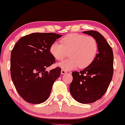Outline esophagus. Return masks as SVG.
<instances>
[{
	"label": "esophagus",
	"mask_w": 125,
	"mask_h": 125,
	"mask_svg": "<svg viewBox=\"0 0 125 125\" xmlns=\"http://www.w3.org/2000/svg\"><path fill=\"white\" fill-rule=\"evenodd\" d=\"M67 73V71H66L65 70H64V69H62V71H61V73H62V74H66Z\"/></svg>",
	"instance_id": "34e87169"
}]
</instances>
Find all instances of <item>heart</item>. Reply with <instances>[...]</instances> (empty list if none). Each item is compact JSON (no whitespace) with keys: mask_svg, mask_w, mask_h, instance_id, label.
Returning a JSON list of instances; mask_svg holds the SVG:
<instances>
[{"mask_svg":"<svg viewBox=\"0 0 125 125\" xmlns=\"http://www.w3.org/2000/svg\"><path fill=\"white\" fill-rule=\"evenodd\" d=\"M61 44L54 42L50 47V53L56 61H62L67 56L69 58L58 64L65 71L77 67L84 69L93 63L98 52V44L94 37L78 33L68 35L60 40Z\"/></svg>","mask_w":125,"mask_h":125,"instance_id":"obj_1","label":"heart"}]
</instances>
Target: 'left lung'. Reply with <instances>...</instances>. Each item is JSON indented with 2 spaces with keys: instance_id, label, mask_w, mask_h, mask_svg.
<instances>
[{
  "instance_id": "obj_1",
  "label": "left lung",
  "mask_w": 125,
  "mask_h": 125,
  "mask_svg": "<svg viewBox=\"0 0 125 125\" xmlns=\"http://www.w3.org/2000/svg\"><path fill=\"white\" fill-rule=\"evenodd\" d=\"M98 44V53L93 63L83 71L73 72L70 84L71 95L78 102L90 104L101 98L108 88L113 73L112 49L100 33L84 31Z\"/></svg>"
}]
</instances>
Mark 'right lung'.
Listing matches in <instances>:
<instances>
[{"label": "right lung", "mask_w": 125, "mask_h": 125, "mask_svg": "<svg viewBox=\"0 0 125 125\" xmlns=\"http://www.w3.org/2000/svg\"><path fill=\"white\" fill-rule=\"evenodd\" d=\"M62 36L54 33H33L22 37L14 46L10 56L11 77L25 101L41 104L49 97L53 84L61 73L59 67L46 71L55 62L50 47Z\"/></svg>", "instance_id": "1"}]
</instances>
